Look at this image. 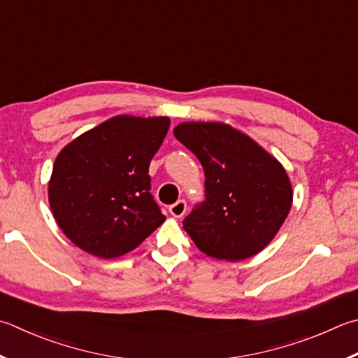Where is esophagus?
<instances>
[{
    "label": "esophagus",
    "mask_w": 358,
    "mask_h": 358,
    "mask_svg": "<svg viewBox=\"0 0 358 358\" xmlns=\"http://www.w3.org/2000/svg\"><path fill=\"white\" fill-rule=\"evenodd\" d=\"M169 213H171L173 217H183L186 213V201L185 200L175 201L173 205L169 206Z\"/></svg>",
    "instance_id": "obj_1"
}]
</instances>
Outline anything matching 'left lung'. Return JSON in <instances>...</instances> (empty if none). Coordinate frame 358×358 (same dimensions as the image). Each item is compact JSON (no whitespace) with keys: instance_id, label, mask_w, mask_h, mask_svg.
<instances>
[{"instance_id":"obj_1","label":"left lung","mask_w":358,"mask_h":358,"mask_svg":"<svg viewBox=\"0 0 358 358\" xmlns=\"http://www.w3.org/2000/svg\"><path fill=\"white\" fill-rule=\"evenodd\" d=\"M173 136L205 171L206 200L183 220L194 244L225 262L262 252L292 205V186L280 161L224 122H183Z\"/></svg>"}]
</instances>
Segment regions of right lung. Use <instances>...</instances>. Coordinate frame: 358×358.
I'll return each instance as SVG.
<instances>
[{
	"mask_svg": "<svg viewBox=\"0 0 358 358\" xmlns=\"http://www.w3.org/2000/svg\"><path fill=\"white\" fill-rule=\"evenodd\" d=\"M169 125V117L115 115L57 155L48 201L64 235L81 250L122 257L164 222L150 194L148 166Z\"/></svg>",
	"mask_w": 358,
	"mask_h": 358,
	"instance_id": "right-lung-1",
	"label": "right lung"
}]
</instances>
